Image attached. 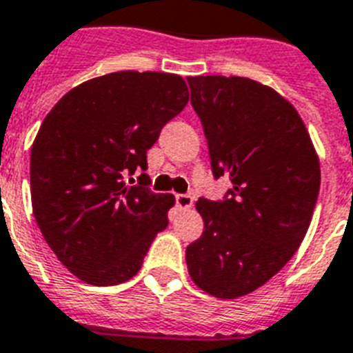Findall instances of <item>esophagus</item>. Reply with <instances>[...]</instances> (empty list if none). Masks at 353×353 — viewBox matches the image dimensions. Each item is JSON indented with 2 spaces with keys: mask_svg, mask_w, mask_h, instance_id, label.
<instances>
[{
  "mask_svg": "<svg viewBox=\"0 0 353 353\" xmlns=\"http://www.w3.org/2000/svg\"><path fill=\"white\" fill-rule=\"evenodd\" d=\"M176 203H177V207H179V209H183V210L192 209L194 198H192V196H188V194H177Z\"/></svg>",
  "mask_w": 353,
  "mask_h": 353,
  "instance_id": "1",
  "label": "esophagus"
}]
</instances>
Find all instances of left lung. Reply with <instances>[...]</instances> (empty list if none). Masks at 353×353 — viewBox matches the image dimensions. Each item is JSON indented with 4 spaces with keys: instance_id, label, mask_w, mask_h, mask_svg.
<instances>
[{
    "instance_id": "8db88e82",
    "label": "left lung",
    "mask_w": 353,
    "mask_h": 353,
    "mask_svg": "<svg viewBox=\"0 0 353 353\" xmlns=\"http://www.w3.org/2000/svg\"><path fill=\"white\" fill-rule=\"evenodd\" d=\"M212 174L231 177L225 201L199 199L203 234L187 247L199 290L229 301L279 273L301 247L321 187L310 132L279 91L247 77H188Z\"/></svg>"
}]
</instances>
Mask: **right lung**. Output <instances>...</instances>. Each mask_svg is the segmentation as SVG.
Here are the masks:
<instances>
[{"label": "right lung", "instance_id": "1", "mask_svg": "<svg viewBox=\"0 0 353 353\" xmlns=\"http://www.w3.org/2000/svg\"><path fill=\"white\" fill-rule=\"evenodd\" d=\"M187 102L179 74L119 71L68 91L41 122L30 150L32 212L63 268L85 284L135 276L168 225L176 198L124 177L146 170V152Z\"/></svg>", "mask_w": 353, "mask_h": 353}]
</instances>
